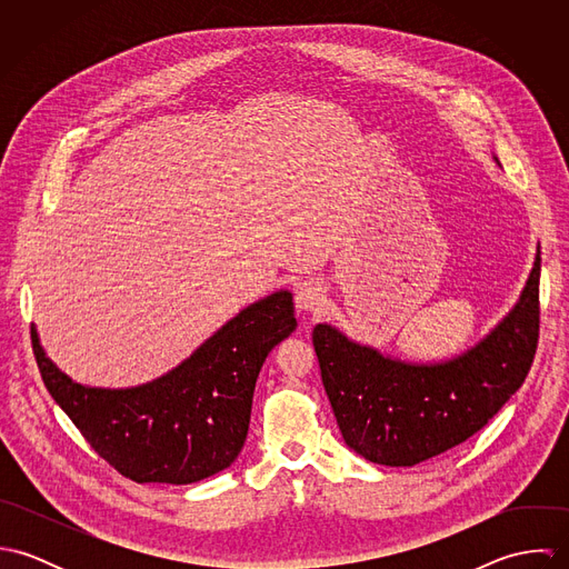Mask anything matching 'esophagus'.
Masks as SVG:
<instances>
[{
	"instance_id": "obj_1",
	"label": "esophagus",
	"mask_w": 569,
	"mask_h": 569,
	"mask_svg": "<svg viewBox=\"0 0 569 569\" xmlns=\"http://www.w3.org/2000/svg\"><path fill=\"white\" fill-rule=\"evenodd\" d=\"M326 305L325 287L320 282H302L296 291V307L302 313H320Z\"/></svg>"
}]
</instances>
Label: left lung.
<instances>
[{"label":"left lung","mask_w":569,"mask_h":569,"mask_svg":"<svg viewBox=\"0 0 569 569\" xmlns=\"http://www.w3.org/2000/svg\"><path fill=\"white\" fill-rule=\"evenodd\" d=\"M539 276L541 247L508 316L476 346L445 361H403L352 341L335 326H316L322 383L346 445L375 465L413 467L478 433L532 366Z\"/></svg>","instance_id":"1"}]
</instances>
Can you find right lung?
<instances>
[{"label":"right lung","instance_id":"add662e5","mask_svg":"<svg viewBox=\"0 0 569 569\" xmlns=\"http://www.w3.org/2000/svg\"><path fill=\"white\" fill-rule=\"evenodd\" d=\"M296 326L293 296L280 289L221 326L177 368L118 390L72 381L46 355L34 326L32 350L52 399L118 473L140 485H192L241 453L258 372Z\"/></svg>","mask_w":569,"mask_h":569}]
</instances>
